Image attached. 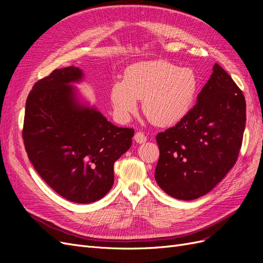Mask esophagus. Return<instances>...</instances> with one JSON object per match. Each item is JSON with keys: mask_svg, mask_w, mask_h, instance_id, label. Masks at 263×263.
I'll use <instances>...</instances> for the list:
<instances>
[{"mask_svg": "<svg viewBox=\"0 0 263 263\" xmlns=\"http://www.w3.org/2000/svg\"><path fill=\"white\" fill-rule=\"evenodd\" d=\"M134 139H135V141L137 142V144H144V142H146V140H147V137L145 136L144 133L138 132V133L135 134Z\"/></svg>", "mask_w": 263, "mask_h": 263, "instance_id": "obj_1", "label": "esophagus"}]
</instances>
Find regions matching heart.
Returning <instances> with one entry per match:
<instances>
[{
	"label": "heart",
	"mask_w": 263,
	"mask_h": 263,
	"mask_svg": "<svg viewBox=\"0 0 263 263\" xmlns=\"http://www.w3.org/2000/svg\"><path fill=\"white\" fill-rule=\"evenodd\" d=\"M200 80L191 68L164 60L135 63L126 69L124 80L110 87V102L119 119L127 121L138 109V100L149 121L157 126L181 122L192 108Z\"/></svg>",
	"instance_id": "obj_1"
}]
</instances>
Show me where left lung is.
<instances>
[{"mask_svg": "<svg viewBox=\"0 0 263 263\" xmlns=\"http://www.w3.org/2000/svg\"><path fill=\"white\" fill-rule=\"evenodd\" d=\"M245 126L243 94L215 63L195 106L176 126L157 135L158 185L183 201L208 194L236 163Z\"/></svg>", "mask_w": 263, "mask_h": 263, "instance_id": "8db88e82", "label": "left lung"}]
</instances>
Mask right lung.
<instances>
[{
  "instance_id": "1",
  "label": "right lung",
  "mask_w": 263,
  "mask_h": 263,
  "mask_svg": "<svg viewBox=\"0 0 263 263\" xmlns=\"http://www.w3.org/2000/svg\"><path fill=\"white\" fill-rule=\"evenodd\" d=\"M84 73L70 66L53 70L30 91L23 139L42 179L66 200L90 204L114 183V163L132 146L134 129L108 122L83 102L73 86Z\"/></svg>"
}]
</instances>
